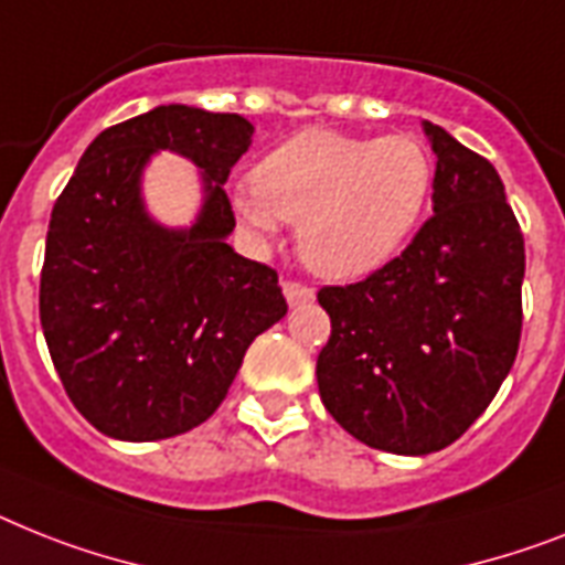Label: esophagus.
<instances>
[{"instance_id":"1","label":"esophagus","mask_w":565,"mask_h":565,"mask_svg":"<svg viewBox=\"0 0 565 565\" xmlns=\"http://www.w3.org/2000/svg\"><path fill=\"white\" fill-rule=\"evenodd\" d=\"M282 291H286V300L291 302V306L309 302L311 297H315V288L306 286V282H297V279H288L286 286H282Z\"/></svg>"}]
</instances>
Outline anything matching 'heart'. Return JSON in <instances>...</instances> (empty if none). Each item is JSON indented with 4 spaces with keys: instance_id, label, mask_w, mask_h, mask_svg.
I'll return each mask as SVG.
<instances>
[{
    "instance_id": "obj_1",
    "label": "heart",
    "mask_w": 565,
    "mask_h": 565,
    "mask_svg": "<svg viewBox=\"0 0 565 565\" xmlns=\"http://www.w3.org/2000/svg\"><path fill=\"white\" fill-rule=\"evenodd\" d=\"M436 161L416 135L355 138L309 129L256 164L233 207L250 231L297 225L302 259L326 277H363L390 263L422 222Z\"/></svg>"
}]
</instances>
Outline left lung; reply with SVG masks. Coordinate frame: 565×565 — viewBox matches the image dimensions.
I'll return each instance as SVG.
<instances>
[{"mask_svg": "<svg viewBox=\"0 0 565 565\" xmlns=\"http://www.w3.org/2000/svg\"><path fill=\"white\" fill-rule=\"evenodd\" d=\"M433 216L395 259L323 286L332 320L317 386L358 441L398 456L454 445L500 393L523 332L525 242L500 172L424 120Z\"/></svg>", "mask_w": 565, "mask_h": 565, "instance_id": "1", "label": "left lung"}]
</instances>
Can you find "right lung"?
<instances>
[{
    "mask_svg": "<svg viewBox=\"0 0 565 565\" xmlns=\"http://www.w3.org/2000/svg\"><path fill=\"white\" fill-rule=\"evenodd\" d=\"M242 115L158 109L97 135L51 210L40 323L72 404L97 430L156 441L207 422L256 334L286 317L277 271L227 245L225 181L250 147ZM172 148L203 170L196 225L146 216L140 170Z\"/></svg>",
    "mask_w": 565,
    "mask_h": 565,
    "instance_id": "add662e5",
    "label": "right lung"
}]
</instances>
